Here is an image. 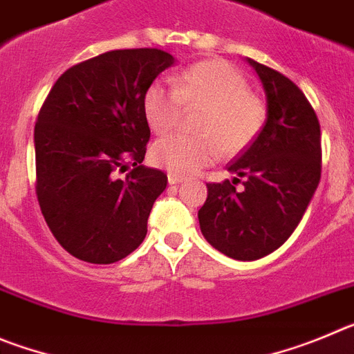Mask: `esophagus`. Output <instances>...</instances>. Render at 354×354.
Returning <instances> with one entry per match:
<instances>
[{"instance_id":"1","label":"esophagus","mask_w":354,"mask_h":354,"mask_svg":"<svg viewBox=\"0 0 354 354\" xmlns=\"http://www.w3.org/2000/svg\"><path fill=\"white\" fill-rule=\"evenodd\" d=\"M167 181H169L171 185H176V183H183L185 178L183 176H178V174H167Z\"/></svg>"}]
</instances>
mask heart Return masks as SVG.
Returning a JSON list of instances; mask_svg holds the SVG:
<instances>
[{"label":"heart","mask_w":354,"mask_h":354,"mask_svg":"<svg viewBox=\"0 0 354 354\" xmlns=\"http://www.w3.org/2000/svg\"><path fill=\"white\" fill-rule=\"evenodd\" d=\"M185 107H201L196 136L171 133L151 146V160L173 174H194L222 153L236 155L261 132L266 118L264 102L248 91L245 75L222 59L190 65L173 79L153 81L142 97L149 129L169 132Z\"/></svg>","instance_id":"obj_1"}]
</instances>
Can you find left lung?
<instances>
[{"label":"left lung","instance_id":"obj_1","mask_svg":"<svg viewBox=\"0 0 354 354\" xmlns=\"http://www.w3.org/2000/svg\"><path fill=\"white\" fill-rule=\"evenodd\" d=\"M248 63L266 93V123L227 165L238 178L206 185L208 197L197 213L208 243L238 261L261 259L284 243L321 178V129L310 102L284 74Z\"/></svg>","mask_w":354,"mask_h":354}]
</instances>
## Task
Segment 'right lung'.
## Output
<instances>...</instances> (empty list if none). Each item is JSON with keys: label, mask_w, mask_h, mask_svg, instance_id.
Returning a JSON list of instances; mask_svg holds the SVG:
<instances>
[{"label": "right lung", "mask_w": 354, "mask_h": 354, "mask_svg": "<svg viewBox=\"0 0 354 354\" xmlns=\"http://www.w3.org/2000/svg\"><path fill=\"white\" fill-rule=\"evenodd\" d=\"M173 63L151 47L98 54L63 72L40 107L37 199L54 238L77 259L116 263L145 240L167 176L142 165V97Z\"/></svg>", "instance_id": "add662e5"}]
</instances>
